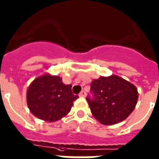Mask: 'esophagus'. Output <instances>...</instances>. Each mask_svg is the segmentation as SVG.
<instances>
[{
    "mask_svg": "<svg viewBox=\"0 0 159 159\" xmlns=\"http://www.w3.org/2000/svg\"><path fill=\"white\" fill-rule=\"evenodd\" d=\"M79 96L80 97H85V96H86V92H85V91H82V92L79 93Z\"/></svg>",
    "mask_w": 159,
    "mask_h": 159,
    "instance_id": "esophagus-1",
    "label": "esophagus"
}]
</instances>
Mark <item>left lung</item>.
<instances>
[{"instance_id":"left-lung-1","label":"left lung","mask_w":159,"mask_h":159,"mask_svg":"<svg viewBox=\"0 0 159 159\" xmlns=\"http://www.w3.org/2000/svg\"><path fill=\"white\" fill-rule=\"evenodd\" d=\"M87 101L93 117L103 125L125 120L136 106L139 93L136 87L115 75L101 77L91 84Z\"/></svg>"}]
</instances>
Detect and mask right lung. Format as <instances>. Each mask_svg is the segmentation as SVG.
<instances>
[{
    "label": "right lung",
    "mask_w": 159,
    "mask_h": 159,
    "mask_svg": "<svg viewBox=\"0 0 159 159\" xmlns=\"http://www.w3.org/2000/svg\"><path fill=\"white\" fill-rule=\"evenodd\" d=\"M79 97L71 92L57 76L43 75L34 80L28 88L26 101L34 116L47 122H55L66 116Z\"/></svg>",
    "instance_id": "right-lung-1"
}]
</instances>
